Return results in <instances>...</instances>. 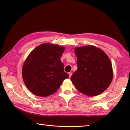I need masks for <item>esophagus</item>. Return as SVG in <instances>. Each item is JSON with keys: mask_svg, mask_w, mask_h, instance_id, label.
I'll list each match as a JSON object with an SVG mask.
<instances>
[{"mask_svg": "<svg viewBox=\"0 0 130 130\" xmlns=\"http://www.w3.org/2000/svg\"><path fill=\"white\" fill-rule=\"evenodd\" d=\"M69 78H70L71 76V75H72V73H71V72L69 73Z\"/></svg>", "mask_w": 130, "mask_h": 130, "instance_id": "1", "label": "esophagus"}]
</instances>
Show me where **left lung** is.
Segmentation results:
<instances>
[{
    "instance_id": "8db88e82",
    "label": "left lung",
    "mask_w": 130,
    "mask_h": 130,
    "mask_svg": "<svg viewBox=\"0 0 130 130\" xmlns=\"http://www.w3.org/2000/svg\"><path fill=\"white\" fill-rule=\"evenodd\" d=\"M78 69L71 77L79 92L88 96L98 95L106 90L113 79L111 61L107 55L94 46L74 48Z\"/></svg>"
}]
</instances>
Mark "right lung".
Instances as JSON below:
<instances>
[{
  "label": "right lung",
  "instance_id": "obj_1",
  "mask_svg": "<svg viewBox=\"0 0 130 130\" xmlns=\"http://www.w3.org/2000/svg\"><path fill=\"white\" fill-rule=\"evenodd\" d=\"M65 47L50 43L37 46L31 52L22 67V78L35 95L46 97L55 93L69 74L63 71L60 57Z\"/></svg>",
  "mask_w": 130,
  "mask_h": 130
}]
</instances>
